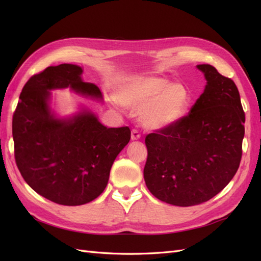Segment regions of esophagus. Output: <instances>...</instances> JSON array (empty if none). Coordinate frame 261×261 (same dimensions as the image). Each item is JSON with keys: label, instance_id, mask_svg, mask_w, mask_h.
I'll return each instance as SVG.
<instances>
[{"label": "esophagus", "instance_id": "1", "mask_svg": "<svg viewBox=\"0 0 261 261\" xmlns=\"http://www.w3.org/2000/svg\"><path fill=\"white\" fill-rule=\"evenodd\" d=\"M140 138H141V135H140L139 130L134 129L131 131V139L132 140H138V139H140Z\"/></svg>", "mask_w": 261, "mask_h": 261}]
</instances>
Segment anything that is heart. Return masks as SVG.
I'll return each instance as SVG.
<instances>
[{"label":"heart","instance_id":"b5f03b06","mask_svg":"<svg viewBox=\"0 0 261 261\" xmlns=\"http://www.w3.org/2000/svg\"><path fill=\"white\" fill-rule=\"evenodd\" d=\"M119 101L125 107L142 109L141 119L147 126L164 127L185 114L190 94L184 85L163 77H138L121 88Z\"/></svg>","mask_w":261,"mask_h":261}]
</instances>
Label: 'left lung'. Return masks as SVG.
<instances>
[{"mask_svg":"<svg viewBox=\"0 0 261 261\" xmlns=\"http://www.w3.org/2000/svg\"><path fill=\"white\" fill-rule=\"evenodd\" d=\"M197 68L207 85L191 112L145 140L148 190L177 206L214 197L233 178L242 157L246 116L237 85L213 66Z\"/></svg>","mask_w":261,"mask_h":261,"instance_id":"left-lung-1","label":"left lung"}]
</instances>
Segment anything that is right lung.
<instances>
[{"mask_svg":"<svg viewBox=\"0 0 261 261\" xmlns=\"http://www.w3.org/2000/svg\"><path fill=\"white\" fill-rule=\"evenodd\" d=\"M82 71L80 66L62 64L31 76L12 119L14 158L23 179L39 195L67 206L101 195L113 162L131 138L127 126L107 127L85 111L70 120L54 118L48 90L69 86L102 97L96 85L82 81Z\"/></svg>","mask_w":261,"mask_h":261,"instance_id":"right-lung-1","label":"right lung"}]
</instances>
